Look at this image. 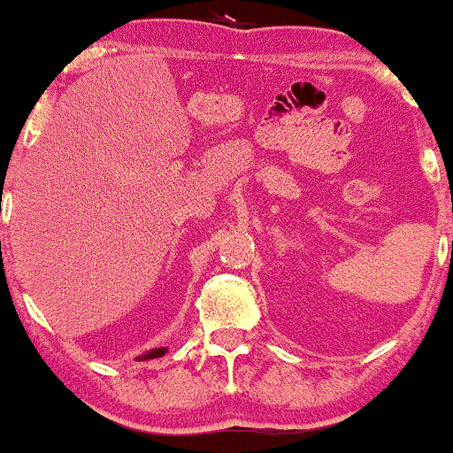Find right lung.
Here are the masks:
<instances>
[{
  "label": "right lung",
  "mask_w": 453,
  "mask_h": 453,
  "mask_svg": "<svg viewBox=\"0 0 453 453\" xmlns=\"http://www.w3.org/2000/svg\"><path fill=\"white\" fill-rule=\"evenodd\" d=\"M166 349H154L150 352H146L144 357H138V361H146V358H157V357H163Z\"/></svg>",
  "instance_id": "obj_1"
}]
</instances>
